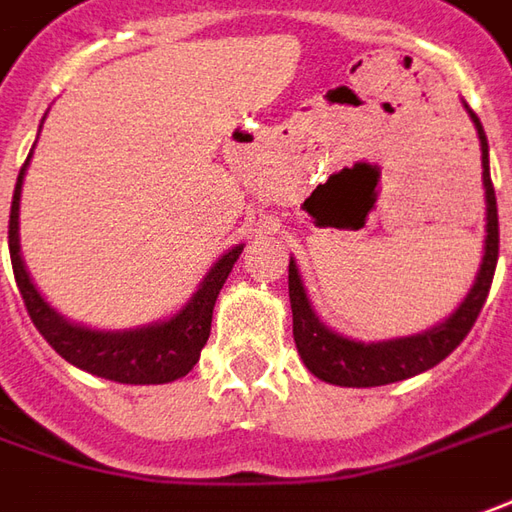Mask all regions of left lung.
<instances>
[{"mask_svg":"<svg viewBox=\"0 0 512 512\" xmlns=\"http://www.w3.org/2000/svg\"><path fill=\"white\" fill-rule=\"evenodd\" d=\"M468 114L474 120L479 145H482V184H485V201H488L485 257H482V266H479L471 294L465 297V302L448 316L443 325L426 330V333L406 336V339H392V342H353V339H344L339 333L328 330L316 319V314L311 311V302L305 297L297 263L291 260L288 263V300H291V314H294V344L300 350L305 367L316 378L336 384V387H384V384H395V381L412 378V375L440 364L448 353L457 350V344L468 336V330L474 328L476 316H479L482 305L488 300L496 260H499V212H496V193H493V182H490L488 137H485V128H482L474 111L468 109Z\"/></svg>","mask_w":512,"mask_h":512,"instance_id":"8db88e82","label":"left lung"}]
</instances>
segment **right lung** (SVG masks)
I'll list each match as a JSON object with an SVG mask.
<instances>
[{
  "label": "right lung",
  "instance_id": "1",
  "mask_svg": "<svg viewBox=\"0 0 512 512\" xmlns=\"http://www.w3.org/2000/svg\"><path fill=\"white\" fill-rule=\"evenodd\" d=\"M27 162H30V156H27ZM27 162L19 170V182L13 190L8 246L13 277H16L24 308L38 333L69 364L81 367L86 373L100 375V378L117 381V384H168V381H176L190 373L201 356V347L210 339L212 308L218 300V291L227 283L229 271L243 252V246L229 249L227 255L212 266L201 288L193 294V300L168 322L137 330H120V333L72 325L41 300V294L36 291V285L30 283V274L24 269L22 255H19V196H22Z\"/></svg>",
  "mask_w": 512,
  "mask_h": 512
}]
</instances>
